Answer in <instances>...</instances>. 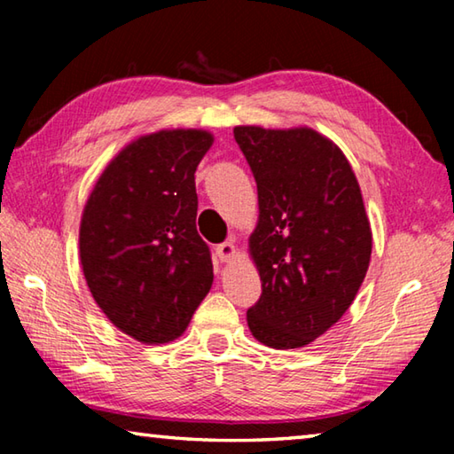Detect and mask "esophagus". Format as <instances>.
<instances>
[{
  "label": "esophagus",
  "instance_id": "1",
  "mask_svg": "<svg viewBox=\"0 0 454 454\" xmlns=\"http://www.w3.org/2000/svg\"><path fill=\"white\" fill-rule=\"evenodd\" d=\"M216 254L222 260V262H228L236 256V246L232 242H222L216 246Z\"/></svg>",
  "mask_w": 454,
  "mask_h": 454
}]
</instances>
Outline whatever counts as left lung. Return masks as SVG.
I'll return each instance as SVG.
<instances>
[{
    "label": "left lung",
    "instance_id": "8db88e82",
    "mask_svg": "<svg viewBox=\"0 0 454 454\" xmlns=\"http://www.w3.org/2000/svg\"><path fill=\"white\" fill-rule=\"evenodd\" d=\"M258 188L248 248L262 296L246 312L258 342L301 348L342 318L363 284L372 232L352 166L312 128L236 126Z\"/></svg>",
    "mask_w": 454,
    "mask_h": 454
}]
</instances>
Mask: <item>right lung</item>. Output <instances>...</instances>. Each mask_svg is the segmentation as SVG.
<instances>
[{
	"mask_svg": "<svg viewBox=\"0 0 454 454\" xmlns=\"http://www.w3.org/2000/svg\"><path fill=\"white\" fill-rule=\"evenodd\" d=\"M206 129H160L121 148L83 206L80 262L96 304L142 344L182 336L214 282L196 230Z\"/></svg>",
	"mask_w": 454,
	"mask_h": 454,
	"instance_id": "right-lung-1",
	"label": "right lung"
}]
</instances>
